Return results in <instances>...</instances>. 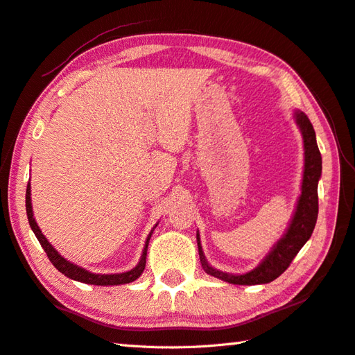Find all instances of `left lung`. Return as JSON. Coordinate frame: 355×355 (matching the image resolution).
<instances>
[{
    "mask_svg": "<svg viewBox=\"0 0 355 355\" xmlns=\"http://www.w3.org/2000/svg\"><path fill=\"white\" fill-rule=\"evenodd\" d=\"M296 123L304 135V148H305V169L302 180V193H300L296 212L291 220L288 230L284 238L273 247V250L263 259L254 270L248 271L245 275H227L223 271L214 270L206 262L200 245V236L197 233L198 252L201 266L207 275H212L221 281L235 285H258L268 284L281 276L284 271L290 267L293 259L296 258L300 248L310 239L314 230L315 221L319 214V197H318V183L322 173V155L315 141L314 128L310 119L302 111H296Z\"/></svg>",
    "mask_w": 355,
    "mask_h": 355,
    "instance_id": "8db88e82",
    "label": "left lung"
}]
</instances>
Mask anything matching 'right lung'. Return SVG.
<instances>
[{
  "mask_svg": "<svg viewBox=\"0 0 355 355\" xmlns=\"http://www.w3.org/2000/svg\"><path fill=\"white\" fill-rule=\"evenodd\" d=\"M26 210H27L30 227H32L37 241H40V244L42 245L45 253H47L49 259L51 261L53 266H55L67 277L74 279V281H79V282H84V284H92V285H120V284H130V282L135 281V279H137L143 273V270H145L148 244H149V239H150V235H153V232L149 233L145 248H143L141 259L137 266H135V268L126 271V273H119V275H94V273H89V271L84 270L82 267L74 266V263L64 259L62 256L51 247L47 238L42 235V232L40 230V227H37V224L33 218V212H32V201H30V183L27 184V191H26Z\"/></svg>",
  "mask_w": 355,
  "mask_h": 355,
  "instance_id": "add662e5",
  "label": "right lung"
}]
</instances>
